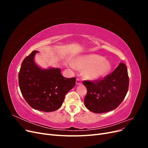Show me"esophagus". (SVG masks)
Listing matches in <instances>:
<instances>
[{
    "mask_svg": "<svg viewBox=\"0 0 148 148\" xmlns=\"http://www.w3.org/2000/svg\"><path fill=\"white\" fill-rule=\"evenodd\" d=\"M76 84H77V85L81 84H82L81 80L79 79H77V80H76Z\"/></svg>",
    "mask_w": 148,
    "mask_h": 148,
    "instance_id": "1",
    "label": "esophagus"
}]
</instances>
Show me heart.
Segmentation results:
<instances>
[{
    "instance_id": "heart-1",
    "label": "heart",
    "mask_w": 148,
    "mask_h": 148,
    "mask_svg": "<svg viewBox=\"0 0 148 148\" xmlns=\"http://www.w3.org/2000/svg\"><path fill=\"white\" fill-rule=\"evenodd\" d=\"M74 68L84 70L83 76L89 80H96L104 77L111 69L109 60L99 55L90 54L78 58L73 64Z\"/></svg>"
}]
</instances>
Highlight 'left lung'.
<instances>
[{
	"label": "left lung",
	"instance_id": "1",
	"mask_svg": "<svg viewBox=\"0 0 148 148\" xmlns=\"http://www.w3.org/2000/svg\"><path fill=\"white\" fill-rule=\"evenodd\" d=\"M87 89L84 105L94 113L112 110L121 104L128 92L129 78L126 65L120 63L112 73L96 82L84 81Z\"/></svg>",
	"mask_w": 148,
	"mask_h": 148
}]
</instances>
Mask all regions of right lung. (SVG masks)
<instances>
[{"mask_svg":"<svg viewBox=\"0 0 148 148\" xmlns=\"http://www.w3.org/2000/svg\"><path fill=\"white\" fill-rule=\"evenodd\" d=\"M34 51L25 58L18 74L21 92L28 104L34 109L53 112L59 109L65 96L76 84L75 78H65L59 68L44 69L34 61Z\"/></svg>","mask_w":148,"mask_h":148,"instance_id":"right-lung-1","label":"right lung"}]
</instances>
